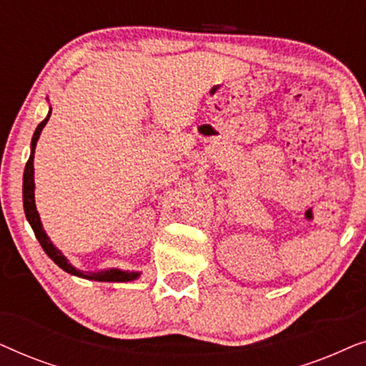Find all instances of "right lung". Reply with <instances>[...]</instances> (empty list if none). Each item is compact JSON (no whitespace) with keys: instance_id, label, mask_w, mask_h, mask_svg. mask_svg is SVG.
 <instances>
[{"instance_id":"1","label":"right lung","mask_w":366,"mask_h":366,"mask_svg":"<svg viewBox=\"0 0 366 366\" xmlns=\"http://www.w3.org/2000/svg\"><path fill=\"white\" fill-rule=\"evenodd\" d=\"M49 114H51V109H49L48 117L43 119L41 123L38 124L36 132L33 134L31 139V153H29V159L26 163V168H24L23 174V207H24V214H26V219L31 224L34 234H36L39 244L44 249V253L48 254L49 258L53 259L54 263L58 264L59 268L64 269V272L69 274H74V277L86 278V280H94V282H133L139 277L138 272H123V269L118 268H108L103 269V272H81V269H76L71 263L68 262L66 257L59 252V249L51 243V239L48 238V234L44 233L41 219H39L36 204H34V168H33V159H34V148H36V142L41 134L44 124L48 123Z\"/></svg>"}]
</instances>
